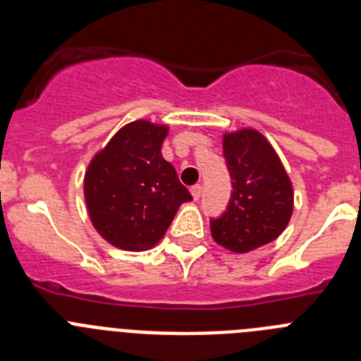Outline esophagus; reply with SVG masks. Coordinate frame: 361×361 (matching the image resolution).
Listing matches in <instances>:
<instances>
[{"mask_svg": "<svg viewBox=\"0 0 361 361\" xmlns=\"http://www.w3.org/2000/svg\"><path fill=\"white\" fill-rule=\"evenodd\" d=\"M190 191H191V195H193V199L199 200L200 195H202V186H200V184H195V186L190 188Z\"/></svg>", "mask_w": 361, "mask_h": 361, "instance_id": "obj_1", "label": "esophagus"}]
</instances>
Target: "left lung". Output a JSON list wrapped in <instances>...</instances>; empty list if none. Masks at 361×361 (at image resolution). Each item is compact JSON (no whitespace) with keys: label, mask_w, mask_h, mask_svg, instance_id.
I'll return each mask as SVG.
<instances>
[{"label":"left lung","mask_w":361,"mask_h":361,"mask_svg":"<svg viewBox=\"0 0 361 361\" xmlns=\"http://www.w3.org/2000/svg\"><path fill=\"white\" fill-rule=\"evenodd\" d=\"M233 178L228 212L212 220V237L231 253H247L275 240L293 215V184L279 153L253 128L224 133Z\"/></svg>","instance_id":"obj_1"}]
</instances>
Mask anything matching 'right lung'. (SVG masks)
<instances>
[{"mask_svg":"<svg viewBox=\"0 0 361 361\" xmlns=\"http://www.w3.org/2000/svg\"><path fill=\"white\" fill-rule=\"evenodd\" d=\"M168 130L145 119L124 124L86 168L82 186L92 224L119 250L159 244L180 204L191 200L161 153Z\"/></svg>","mask_w":361,"mask_h":361,"instance_id":"add662e5","label":"right lung"}]
</instances>
